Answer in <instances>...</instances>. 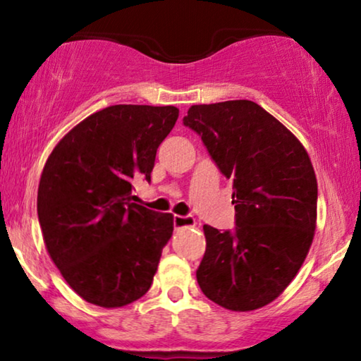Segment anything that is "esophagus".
<instances>
[{
	"instance_id": "obj_1",
	"label": "esophagus",
	"mask_w": 361,
	"mask_h": 361,
	"mask_svg": "<svg viewBox=\"0 0 361 361\" xmlns=\"http://www.w3.org/2000/svg\"><path fill=\"white\" fill-rule=\"evenodd\" d=\"M176 228H185V226H195V219L190 215H174Z\"/></svg>"
}]
</instances>
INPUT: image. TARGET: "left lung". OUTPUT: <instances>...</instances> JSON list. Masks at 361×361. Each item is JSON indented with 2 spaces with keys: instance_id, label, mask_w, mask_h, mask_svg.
I'll list each match as a JSON object with an SVG mask.
<instances>
[{
  "instance_id": "left-lung-1",
  "label": "left lung",
  "mask_w": 361,
  "mask_h": 361,
  "mask_svg": "<svg viewBox=\"0 0 361 361\" xmlns=\"http://www.w3.org/2000/svg\"><path fill=\"white\" fill-rule=\"evenodd\" d=\"M184 125L233 180L236 212L233 233L204 225L197 283L228 310L263 307L284 293L312 245L317 179L310 157L283 123L250 100L192 105Z\"/></svg>"
}]
</instances>
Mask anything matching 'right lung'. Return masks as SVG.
<instances>
[{
  "instance_id": "obj_1",
  "label": "right lung",
  "mask_w": 361,
  "mask_h": 361,
  "mask_svg": "<svg viewBox=\"0 0 361 361\" xmlns=\"http://www.w3.org/2000/svg\"><path fill=\"white\" fill-rule=\"evenodd\" d=\"M177 118L176 106L103 108L47 157L37 189L42 238L87 302L123 307L151 288L174 216L131 202V190L137 177L151 180L157 147Z\"/></svg>"
}]
</instances>
